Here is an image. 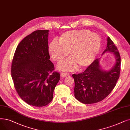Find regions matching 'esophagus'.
Listing matches in <instances>:
<instances>
[{
    "label": "esophagus",
    "mask_w": 130,
    "mask_h": 130,
    "mask_svg": "<svg viewBox=\"0 0 130 130\" xmlns=\"http://www.w3.org/2000/svg\"><path fill=\"white\" fill-rule=\"evenodd\" d=\"M60 75L62 77H65V76H67L69 75V73H67L61 72V73H60Z\"/></svg>",
    "instance_id": "esophagus-1"
}]
</instances>
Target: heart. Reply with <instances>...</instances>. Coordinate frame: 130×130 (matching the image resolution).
Here are the masks:
<instances>
[{"instance_id": "1", "label": "heart", "mask_w": 130, "mask_h": 130, "mask_svg": "<svg viewBox=\"0 0 130 130\" xmlns=\"http://www.w3.org/2000/svg\"><path fill=\"white\" fill-rule=\"evenodd\" d=\"M101 46V39L97 33L87 29L69 31L50 43L48 51L52 58L60 61L69 55L71 58L61 62L57 68L63 71L84 69L93 61Z\"/></svg>"}]
</instances>
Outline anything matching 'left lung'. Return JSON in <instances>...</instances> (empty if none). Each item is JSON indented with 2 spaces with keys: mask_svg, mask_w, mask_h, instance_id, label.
<instances>
[{
  "mask_svg": "<svg viewBox=\"0 0 130 130\" xmlns=\"http://www.w3.org/2000/svg\"><path fill=\"white\" fill-rule=\"evenodd\" d=\"M112 52L116 63L109 71L100 68L99 58L94 60L82 73L73 74L75 82L74 96L85 104L97 103L110 94L119 78L121 71V56L119 52L109 37L107 38L106 49L103 53Z\"/></svg>",
  "mask_w": 130,
  "mask_h": 130,
  "instance_id": "left-lung-1",
  "label": "left lung"
}]
</instances>
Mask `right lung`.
<instances>
[{"label": "right lung", "instance_id": "add662e5", "mask_svg": "<svg viewBox=\"0 0 130 130\" xmlns=\"http://www.w3.org/2000/svg\"><path fill=\"white\" fill-rule=\"evenodd\" d=\"M48 32L37 30L25 37L16 48L11 66L16 92L25 103L36 107L51 102L60 80L49 59Z\"/></svg>", "mask_w": 130, "mask_h": 130}]
</instances>
